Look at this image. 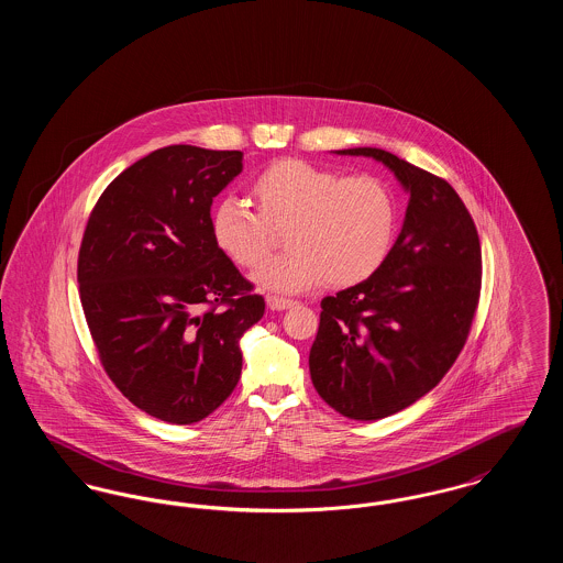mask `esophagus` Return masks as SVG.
I'll list each match as a JSON object with an SVG mask.
<instances>
[{
    "mask_svg": "<svg viewBox=\"0 0 563 563\" xmlns=\"http://www.w3.org/2000/svg\"><path fill=\"white\" fill-rule=\"evenodd\" d=\"M268 308L269 310H287L295 306L294 299H287V297H278V295H268Z\"/></svg>",
    "mask_w": 563,
    "mask_h": 563,
    "instance_id": "34e87169",
    "label": "esophagus"
}]
</instances>
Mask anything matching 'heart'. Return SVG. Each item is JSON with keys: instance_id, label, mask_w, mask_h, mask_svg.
<instances>
[{"instance_id": "b5f03b06", "label": "heart", "mask_w": 563, "mask_h": 563, "mask_svg": "<svg viewBox=\"0 0 563 563\" xmlns=\"http://www.w3.org/2000/svg\"><path fill=\"white\" fill-rule=\"evenodd\" d=\"M257 213L236 198L211 211L214 246L239 268H257L272 230H283L287 253L253 274L266 294H301L321 283L352 287L384 266L397 236V200L374 175H350L314 162H272L253 181Z\"/></svg>"}]
</instances>
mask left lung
Wrapping results in <instances>:
<instances>
[{
	"label": "left lung",
	"instance_id": "obj_1",
	"mask_svg": "<svg viewBox=\"0 0 563 563\" xmlns=\"http://www.w3.org/2000/svg\"><path fill=\"white\" fill-rule=\"evenodd\" d=\"M335 154L374 158L409 194L384 266L322 299L308 358L322 401L367 422L418 401L454 365L479 301L482 246L448 181L377 147Z\"/></svg>",
	"mask_w": 563,
	"mask_h": 563
}]
</instances>
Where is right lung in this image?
<instances>
[{
  "instance_id": "add662e5",
  "label": "right lung",
  "mask_w": 563,
  "mask_h": 563,
  "mask_svg": "<svg viewBox=\"0 0 563 563\" xmlns=\"http://www.w3.org/2000/svg\"><path fill=\"white\" fill-rule=\"evenodd\" d=\"M241 173L242 152L162 147L109 184L84 232L81 308L101 363L170 424L200 422L232 395L242 335L266 310L209 225L214 196Z\"/></svg>"
}]
</instances>
